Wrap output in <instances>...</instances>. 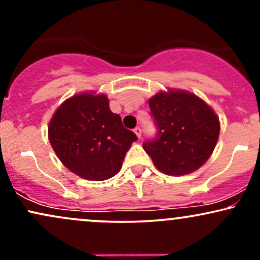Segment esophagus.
<instances>
[{"label": "esophagus", "instance_id": "obj_1", "mask_svg": "<svg viewBox=\"0 0 260 260\" xmlns=\"http://www.w3.org/2000/svg\"><path fill=\"white\" fill-rule=\"evenodd\" d=\"M134 133L137 134V137H138V138H140V137H142V128L136 127L134 128Z\"/></svg>", "mask_w": 260, "mask_h": 260}]
</instances>
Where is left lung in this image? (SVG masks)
Masks as SVG:
<instances>
[{
    "instance_id": "left-lung-1",
    "label": "left lung",
    "mask_w": 260,
    "mask_h": 260,
    "mask_svg": "<svg viewBox=\"0 0 260 260\" xmlns=\"http://www.w3.org/2000/svg\"><path fill=\"white\" fill-rule=\"evenodd\" d=\"M149 107L157 134L143 143V148L156 169L170 176H183L204 165L220 133L213 109L192 92L172 89L150 98Z\"/></svg>"
}]
</instances>
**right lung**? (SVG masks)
Returning <instances> with one entry per match:
<instances>
[{
	"mask_svg": "<svg viewBox=\"0 0 260 260\" xmlns=\"http://www.w3.org/2000/svg\"><path fill=\"white\" fill-rule=\"evenodd\" d=\"M49 139L61 162L90 181L109 180L122 168L137 136L109 107L105 94L74 95L53 113Z\"/></svg>",
	"mask_w": 260,
	"mask_h": 260,
	"instance_id": "1",
	"label": "right lung"
}]
</instances>
